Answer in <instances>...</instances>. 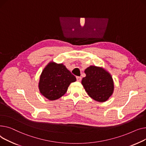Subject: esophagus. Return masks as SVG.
Here are the masks:
<instances>
[{
    "label": "esophagus",
    "instance_id": "1",
    "mask_svg": "<svg viewBox=\"0 0 146 146\" xmlns=\"http://www.w3.org/2000/svg\"><path fill=\"white\" fill-rule=\"evenodd\" d=\"M81 79H82V78H81V76H77V77H76V80H77V81L80 82V81H81Z\"/></svg>",
    "mask_w": 146,
    "mask_h": 146
}]
</instances>
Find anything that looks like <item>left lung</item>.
Listing matches in <instances>:
<instances>
[{"instance_id": "left-lung-1", "label": "left lung", "mask_w": 146, "mask_h": 146, "mask_svg": "<svg viewBox=\"0 0 146 146\" xmlns=\"http://www.w3.org/2000/svg\"><path fill=\"white\" fill-rule=\"evenodd\" d=\"M86 76L81 84L88 95L98 102H105L112 96L114 90L113 77L102 67L91 65L85 69Z\"/></svg>"}]
</instances>
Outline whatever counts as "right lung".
Listing matches in <instances>:
<instances>
[{
  "instance_id": "1",
  "label": "right lung",
  "mask_w": 146,
  "mask_h": 146,
  "mask_svg": "<svg viewBox=\"0 0 146 146\" xmlns=\"http://www.w3.org/2000/svg\"><path fill=\"white\" fill-rule=\"evenodd\" d=\"M75 76L63 64L49 62L43 70L38 84L40 93L50 101L59 99L67 91Z\"/></svg>"
}]
</instances>
